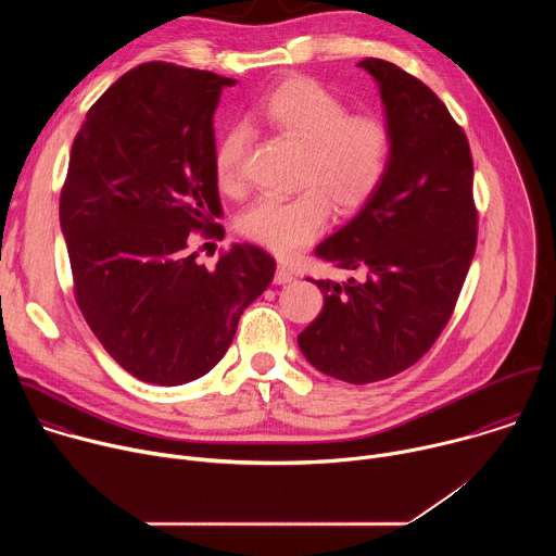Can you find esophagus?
Instances as JSON below:
<instances>
[{"label": "esophagus", "instance_id": "34e87169", "mask_svg": "<svg viewBox=\"0 0 556 556\" xmlns=\"http://www.w3.org/2000/svg\"><path fill=\"white\" fill-rule=\"evenodd\" d=\"M290 281H294V275H292L286 266H277L275 283H277V286H283V283H290Z\"/></svg>", "mask_w": 556, "mask_h": 556}]
</instances>
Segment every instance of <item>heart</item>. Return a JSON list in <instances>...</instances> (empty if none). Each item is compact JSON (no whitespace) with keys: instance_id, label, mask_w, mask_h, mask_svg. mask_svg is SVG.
<instances>
[{"instance_id":"1","label":"heart","mask_w":556,"mask_h":556,"mask_svg":"<svg viewBox=\"0 0 556 556\" xmlns=\"http://www.w3.org/2000/svg\"><path fill=\"white\" fill-rule=\"evenodd\" d=\"M273 131L301 144L292 195H264L253 202L240 228L249 240L277 255H292L319 235L339 213L361 211L384 185L393 134L378 116H350L345 101L309 76L277 84L255 110ZM244 129H228L215 147V178L226 193L244 191Z\"/></svg>"}]
</instances>
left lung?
Returning a JSON list of instances; mask_svg holds the SVG:
<instances>
[{
	"mask_svg": "<svg viewBox=\"0 0 556 556\" xmlns=\"http://www.w3.org/2000/svg\"><path fill=\"white\" fill-rule=\"evenodd\" d=\"M378 84L393 157L380 191L314 255L352 270L314 281L324 309L296 337L309 365L352 384L418 363L448 324L478 244L472 157L446 105L416 76L363 59Z\"/></svg>",
	"mask_w": 556,
	"mask_h": 556,
	"instance_id": "8db88e82",
	"label": "left lung"
}]
</instances>
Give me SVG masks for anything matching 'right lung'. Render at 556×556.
<instances>
[{"instance_id": "1", "label": "right lung", "mask_w": 556, "mask_h": 556, "mask_svg": "<svg viewBox=\"0 0 556 556\" xmlns=\"http://www.w3.org/2000/svg\"><path fill=\"white\" fill-rule=\"evenodd\" d=\"M230 86L142 63L90 108L72 144L59 219L74 296L108 354L151 384L211 371L275 275L253 244H232L213 270L191 249V230L224 237L213 114Z\"/></svg>"}]
</instances>
